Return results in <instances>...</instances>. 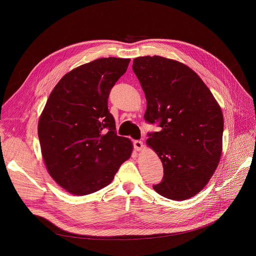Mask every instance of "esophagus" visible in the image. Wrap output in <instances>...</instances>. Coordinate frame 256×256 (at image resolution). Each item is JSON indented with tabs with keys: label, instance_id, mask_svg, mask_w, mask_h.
I'll use <instances>...</instances> for the list:
<instances>
[{
	"label": "esophagus",
	"instance_id": "1",
	"mask_svg": "<svg viewBox=\"0 0 256 256\" xmlns=\"http://www.w3.org/2000/svg\"><path fill=\"white\" fill-rule=\"evenodd\" d=\"M132 144H134V148L136 151H140L142 149V147H144L142 142L138 140H134Z\"/></svg>",
	"mask_w": 256,
	"mask_h": 256
}]
</instances>
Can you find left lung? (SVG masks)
<instances>
[{
	"mask_svg": "<svg viewBox=\"0 0 256 256\" xmlns=\"http://www.w3.org/2000/svg\"><path fill=\"white\" fill-rule=\"evenodd\" d=\"M132 70L147 99L144 120L161 128L147 140L164 168L162 181L153 188L169 200L192 198L206 186L221 158V107L196 72L179 62L140 56Z\"/></svg>",
	"mask_w": 256,
	"mask_h": 256,
	"instance_id": "obj_1",
	"label": "left lung"
}]
</instances>
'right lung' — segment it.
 <instances>
[{
  "mask_svg": "<svg viewBox=\"0 0 256 256\" xmlns=\"http://www.w3.org/2000/svg\"><path fill=\"white\" fill-rule=\"evenodd\" d=\"M130 58H103L66 74L50 93L38 122V138L48 171L70 194H93L114 178L132 151L120 136L108 110L112 87Z\"/></svg>",
  "mask_w": 256,
  "mask_h": 256,
  "instance_id": "add662e5",
  "label": "right lung"
}]
</instances>
